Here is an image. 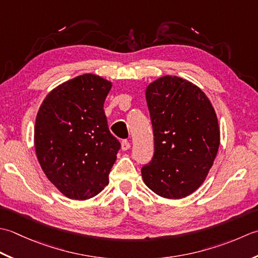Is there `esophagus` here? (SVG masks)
<instances>
[{
  "label": "esophagus",
  "instance_id": "34e87169",
  "mask_svg": "<svg viewBox=\"0 0 258 258\" xmlns=\"http://www.w3.org/2000/svg\"><path fill=\"white\" fill-rule=\"evenodd\" d=\"M121 148H122V150H128L130 148V143L128 140H122Z\"/></svg>",
  "mask_w": 258,
  "mask_h": 258
}]
</instances>
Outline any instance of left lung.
<instances>
[{
	"instance_id": "8db88e82",
	"label": "left lung",
	"mask_w": 258,
	"mask_h": 258,
	"mask_svg": "<svg viewBox=\"0 0 258 258\" xmlns=\"http://www.w3.org/2000/svg\"><path fill=\"white\" fill-rule=\"evenodd\" d=\"M155 152L141 168L143 179L157 195L179 199L204 182L216 158L219 128L215 110L201 89L166 76L147 87Z\"/></svg>"
}]
</instances>
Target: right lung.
<instances>
[{
    "label": "right lung",
    "mask_w": 258,
    "mask_h": 258,
    "mask_svg": "<svg viewBox=\"0 0 258 258\" xmlns=\"http://www.w3.org/2000/svg\"><path fill=\"white\" fill-rule=\"evenodd\" d=\"M111 82L82 75L53 89L36 114L34 145L48 179L68 198L86 201L102 190L120 149L103 103Z\"/></svg>",
    "instance_id": "obj_1"
}]
</instances>
